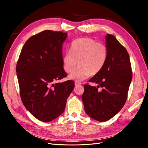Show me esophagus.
Instances as JSON below:
<instances>
[{"mask_svg":"<svg viewBox=\"0 0 148 148\" xmlns=\"http://www.w3.org/2000/svg\"><path fill=\"white\" fill-rule=\"evenodd\" d=\"M82 84V83L78 82V81H75V84L76 85V86H77V85H79V84Z\"/></svg>","mask_w":148,"mask_h":148,"instance_id":"1","label":"esophagus"}]
</instances>
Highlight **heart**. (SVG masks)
I'll return each mask as SVG.
<instances>
[{"label":"heart","instance_id":"heart-1","mask_svg":"<svg viewBox=\"0 0 148 148\" xmlns=\"http://www.w3.org/2000/svg\"><path fill=\"white\" fill-rule=\"evenodd\" d=\"M71 52H65L62 58L63 67L66 73H71L78 64L79 66L69 78L74 80H83L91 75L99 73L106 63L108 56L104 44L95 39L83 38L76 39L71 44Z\"/></svg>","mask_w":148,"mask_h":148}]
</instances>
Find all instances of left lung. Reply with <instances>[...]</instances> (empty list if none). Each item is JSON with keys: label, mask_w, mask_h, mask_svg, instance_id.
Here are the masks:
<instances>
[{"label": "left lung", "mask_w": 148, "mask_h": 148, "mask_svg": "<svg viewBox=\"0 0 148 148\" xmlns=\"http://www.w3.org/2000/svg\"><path fill=\"white\" fill-rule=\"evenodd\" d=\"M106 63L99 73L89 80L99 86L84 85L82 101L86 113L99 122H106L122 109L127 101L132 70L129 54L114 36L107 34ZM99 87L103 89L98 90Z\"/></svg>", "instance_id": "obj_1"}]
</instances>
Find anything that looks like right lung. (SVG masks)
Instances as JSON below:
<instances>
[{"mask_svg": "<svg viewBox=\"0 0 148 148\" xmlns=\"http://www.w3.org/2000/svg\"><path fill=\"white\" fill-rule=\"evenodd\" d=\"M66 33L45 30L29 38L18 60L16 72L23 105L38 120L51 122L65 110L75 83L56 81L66 77L62 44Z\"/></svg>", "mask_w": 148, "mask_h": 148, "instance_id": "1", "label": "right lung"}]
</instances>
